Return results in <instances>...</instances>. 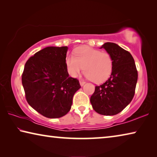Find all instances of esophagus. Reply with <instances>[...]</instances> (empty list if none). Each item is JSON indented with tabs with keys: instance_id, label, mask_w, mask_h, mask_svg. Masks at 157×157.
Masks as SVG:
<instances>
[{
	"instance_id": "34e87169",
	"label": "esophagus",
	"mask_w": 157,
	"mask_h": 157,
	"mask_svg": "<svg viewBox=\"0 0 157 157\" xmlns=\"http://www.w3.org/2000/svg\"><path fill=\"white\" fill-rule=\"evenodd\" d=\"M79 84H80V86H84V84H85V82L83 80H80L79 81Z\"/></svg>"
}]
</instances>
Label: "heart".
I'll return each mask as SVG.
<instances>
[{"instance_id":"1","label":"heart","mask_w":157,"mask_h":157,"mask_svg":"<svg viewBox=\"0 0 157 157\" xmlns=\"http://www.w3.org/2000/svg\"><path fill=\"white\" fill-rule=\"evenodd\" d=\"M74 55H68L65 60L68 72L73 78L78 77L83 68L86 78L97 84L104 82L111 75L113 60L109 52L82 46L75 50Z\"/></svg>"}]
</instances>
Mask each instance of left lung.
I'll list each match as a JSON object with an SVG mask.
<instances>
[{"instance_id": "8db88e82", "label": "left lung", "mask_w": 157, "mask_h": 157, "mask_svg": "<svg viewBox=\"0 0 157 157\" xmlns=\"http://www.w3.org/2000/svg\"><path fill=\"white\" fill-rule=\"evenodd\" d=\"M112 56L113 71L104 84L96 86L90 98L93 109L105 116L120 113L134 98L138 72L132 55L118 45L107 42L100 47Z\"/></svg>"}]
</instances>
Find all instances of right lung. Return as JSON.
Instances as JSON below:
<instances>
[{
	"mask_svg": "<svg viewBox=\"0 0 157 157\" xmlns=\"http://www.w3.org/2000/svg\"><path fill=\"white\" fill-rule=\"evenodd\" d=\"M67 46H49L39 50L26 62L22 84L27 102L49 118L65 116L73 98L80 89L77 79L69 77L66 66Z\"/></svg>",
	"mask_w": 157,
	"mask_h": 157,
	"instance_id": "obj_1",
	"label": "right lung"
}]
</instances>
